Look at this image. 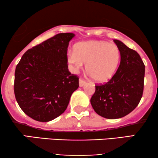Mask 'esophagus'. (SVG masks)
I'll return each instance as SVG.
<instances>
[{
	"mask_svg": "<svg viewBox=\"0 0 158 158\" xmlns=\"http://www.w3.org/2000/svg\"><path fill=\"white\" fill-rule=\"evenodd\" d=\"M86 83V82L84 81V80L83 79H80L79 80V86L80 87H83V86H84V85Z\"/></svg>",
	"mask_w": 158,
	"mask_h": 158,
	"instance_id": "esophagus-1",
	"label": "esophagus"
}]
</instances>
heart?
<instances>
[{
	"label": "heart",
	"mask_w": 158,
	"mask_h": 158,
	"mask_svg": "<svg viewBox=\"0 0 158 158\" xmlns=\"http://www.w3.org/2000/svg\"><path fill=\"white\" fill-rule=\"evenodd\" d=\"M118 47L105 41L78 42L74 52L68 55V61L75 70L86 64V71L97 83H106L115 74L120 62Z\"/></svg>",
	"instance_id": "b5f03b06"
}]
</instances>
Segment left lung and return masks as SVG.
Wrapping results in <instances>:
<instances>
[{
    "instance_id": "1",
    "label": "left lung",
    "mask_w": 158,
    "mask_h": 158,
    "mask_svg": "<svg viewBox=\"0 0 158 158\" xmlns=\"http://www.w3.org/2000/svg\"><path fill=\"white\" fill-rule=\"evenodd\" d=\"M114 41L120 51V64L109 82L96 86L90 99L94 111L109 119L124 117L137 106L143 94L145 71L137 52L119 40Z\"/></svg>"
}]
</instances>
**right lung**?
I'll return each mask as SVG.
<instances>
[{
	"label": "right lung",
	"instance_id": "right-lung-1",
	"mask_svg": "<svg viewBox=\"0 0 158 158\" xmlns=\"http://www.w3.org/2000/svg\"><path fill=\"white\" fill-rule=\"evenodd\" d=\"M75 35L61 33L23 54L15 70L14 94L21 110L47 122L65 111L78 77L68 70L67 51Z\"/></svg>",
	"mask_w": 158,
	"mask_h": 158
}]
</instances>
